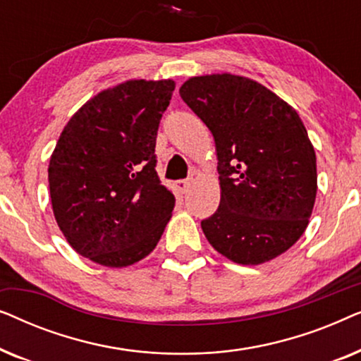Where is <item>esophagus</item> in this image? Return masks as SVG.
I'll list each match as a JSON object with an SVG mask.
<instances>
[{
	"label": "esophagus",
	"instance_id": "obj_1",
	"mask_svg": "<svg viewBox=\"0 0 361 361\" xmlns=\"http://www.w3.org/2000/svg\"><path fill=\"white\" fill-rule=\"evenodd\" d=\"M174 187H176V190L179 192V194H185V192L189 190V187H190V180H177Z\"/></svg>",
	"mask_w": 361,
	"mask_h": 361
}]
</instances>
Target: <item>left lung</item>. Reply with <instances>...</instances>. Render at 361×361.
<instances>
[{"mask_svg":"<svg viewBox=\"0 0 361 361\" xmlns=\"http://www.w3.org/2000/svg\"><path fill=\"white\" fill-rule=\"evenodd\" d=\"M179 93L215 141L221 195L202 220L209 243L238 264L283 255L307 228L317 194L315 151L298 111L231 73L192 77Z\"/></svg>","mask_w":361,"mask_h":361,"instance_id":"1","label":"left lung"}]
</instances>
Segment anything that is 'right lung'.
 Wrapping results in <instances>:
<instances>
[{
  "instance_id": "add662e5",
  "label": "right lung",
  "mask_w": 361,
  "mask_h": 361,
  "mask_svg": "<svg viewBox=\"0 0 361 361\" xmlns=\"http://www.w3.org/2000/svg\"><path fill=\"white\" fill-rule=\"evenodd\" d=\"M176 83L126 80L90 98L49 162L54 216L78 255L108 268L146 258L174 210L156 172V136Z\"/></svg>"
}]
</instances>
